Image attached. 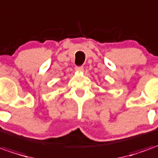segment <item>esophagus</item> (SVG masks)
Instances as JSON below:
<instances>
[{"instance_id":"1","label":"esophagus","mask_w":158,"mask_h":158,"mask_svg":"<svg viewBox=\"0 0 158 158\" xmlns=\"http://www.w3.org/2000/svg\"><path fill=\"white\" fill-rule=\"evenodd\" d=\"M75 70L77 72H79V73H82V72H84V68L83 67H76Z\"/></svg>"}]
</instances>
